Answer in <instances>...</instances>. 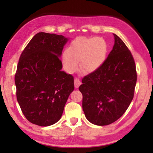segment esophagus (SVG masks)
Masks as SVG:
<instances>
[{"mask_svg":"<svg viewBox=\"0 0 153 153\" xmlns=\"http://www.w3.org/2000/svg\"><path fill=\"white\" fill-rule=\"evenodd\" d=\"M80 84H81V82H80V80L78 78H75L74 79V86L76 88H77L79 86Z\"/></svg>","mask_w":153,"mask_h":153,"instance_id":"34e87169","label":"esophagus"}]
</instances>
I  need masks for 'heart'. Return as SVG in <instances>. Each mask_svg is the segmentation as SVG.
Instances as JSON below:
<instances>
[{
	"mask_svg": "<svg viewBox=\"0 0 153 153\" xmlns=\"http://www.w3.org/2000/svg\"><path fill=\"white\" fill-rule=\"evenodd\" d=\"M108 46L102 38L78 37L64 51L62 60L68 72L76 71L81 61L83 70L92 73L99 69L107 59Z\"/></svg>",
	"mask_w": 153,
	"mask_h": 153,
	"instance_id": "b5f03b06",
	"label": "heart"
}]
</instances>
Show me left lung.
I'll list each match as a JSON object with an SVG mask.
<instances>
[{
    "label": "left lung",
    "instance_id": "left-lung-1",
    "mask_svg": "<svg viewBox=\"0 0 153 153\" xmlns=\"http://www.w3.org/2000/svg\"><path fill=\"white\" fill-rule=\"evenodd\" d=\"M115 43L102 66L82 79V108L90 123L107 126L122 116L132 100L137 74L131 52L113 33Z\"/></svg>",
    "mask_w": 153,
    "mask_h": 153
}]
</instances>
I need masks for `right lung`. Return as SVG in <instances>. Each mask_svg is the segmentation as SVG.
<instances>
[{"mask_svg":"<svg viewBox=\"0 0 153 153\" xmlns=\"http://www.w3.org/2000/svg\"><path fill=\"white\" fill-rule=\"evenodd\" d=\"M68 40L62 35L39 32L20 56L15 76L17 100L25 117L36 125L57 122L74 90V77L61 71L59 58Z\"/></svg>","mask_w":153,"mask_h":153,"instance_id":"add662e5","label":"right lung"}]
</instances>
